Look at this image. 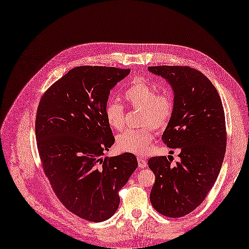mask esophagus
Returning <instances> with one entry per match:
<instances>
[{"label": "esophagus", "mask_w": 249, "mask_h": 249, "mask_svg": "<svg viewBox=\"0 0 249 249\" xmlns=\"http://www.w3.org/2000/svg\"><path fill=\"white\" fill-rule=\"evenodd\" d=\"M137 161H138V167L139 168H145L147 166V163H146V160L143 159V158H137Z\"/></svg>", "instance_id": "obj_1"}]
</instances>
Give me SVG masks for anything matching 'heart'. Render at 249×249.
Instances as JSON below:
<instances>
[{"mask_svg": "<svg viewBox=\"0 0 249 249\" xmlns=\"http://www.w3.org/2000/svg\"><path fill=\"white\" fill-rule=\"evenodd\" d=\"M124 100L133 109L142 110L140 123L157 129L165 128L173 114V100L166 93H159L154 85L135 80L124 92ZM107 125L114 130H121L125 124L124 107L116 102L107 103L105 107ZM155 138L149 127L137 130H126L116 138L117 148L125 153L144 155L149 150Z\"/></svg>", "mask_w": 249, "mask_h": 249, "instance_id": "1", "label": "heart"}]
</instances>
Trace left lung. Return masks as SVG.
Instances as JSON below:
<instances>
[{
  "label": "left lung",
  "instance_id": "8db88e82",
  "mask_svg": "<svg viewBox=\"0 0 249 249\" xmlns=\"http://www.w3.org/2000/svg\"><path fill=\"white\" fill-rule=\"evenodd\" d=\"M148 71L172 89L174 107L161 138L180 150L175 165L166 157L148 160L156 176L149 198L158 213L180 218L198 207L218 178L226 150L224 109L217 89L201 72L183 66Z\"/></svg>",
  "mask_w": 249,
  "mask_h": 249
}]
</instances>
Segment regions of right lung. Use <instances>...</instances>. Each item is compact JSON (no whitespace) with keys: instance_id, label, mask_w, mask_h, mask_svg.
<instances>
[{"instance_id":"right-lung-1","label":"right lung","mask_w":249,"mask_h":249,"mask_svg":"<svg viewBox=\"0 0 249 249\" xmlns=\"http://www.w3.org/2000/svg\"><path fill=\"white\" fill-rule=\"evenodd\" d=\"M129 69L80 66L71 69L42 96L36 135L38 154L57 197L90 222L116 213L120 190L136 170L133 154L103 158L115 138L105 117L114 86Z\"/></svg>"}]
</instances>
